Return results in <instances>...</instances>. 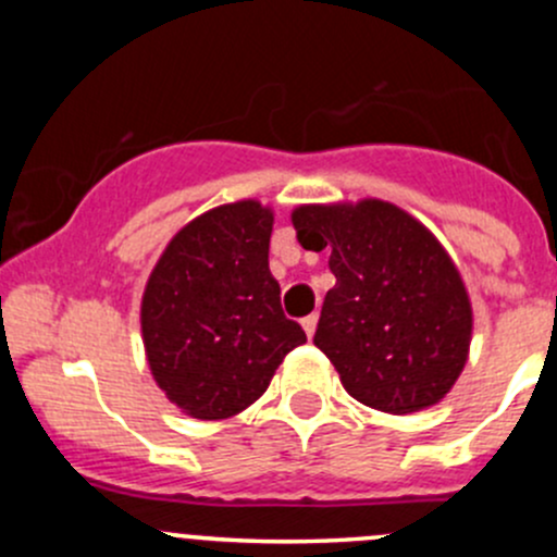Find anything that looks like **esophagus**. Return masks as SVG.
<instances>
[{"mask_svg": "<svg viewBox=\"0 0 557 557\" xmlns=\"http://www.w3.org/2000/svg\"><path fill=\"white\" fill-rule=\"evenodd\" d=\"M301 329H305V331H307V336H310V339H312L314 329H318V312L307 314V318H305V320H301Z\"/></svg>", "mask_w": 557, "mask_h": 557, "instance_id": "1", "label": "esophagus"}]
</instances>
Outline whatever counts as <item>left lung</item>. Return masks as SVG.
<instances>
[{
    "label": "left lung",
    "mask_w": 557,
    "mask_h": 557,
    "mask_svg": "<svg viewBox=\"0 0 557 557\" xmlns=\"http://www.w3.org/2000/svg\"><path fill=\"white\" fill-rule=\"evenodd\" d=\"M301 247H329L336 285L314 345L356 401L409 414L442 401L463 372L471 301L440 239L391 201L301 205Z\"/></svg>",
    "instance_id": "8db88e82"
}]
</instances>
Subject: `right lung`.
Here are the masks:
<instances>
[{
	"instance_id": "add662e5",
	"label": "right lung",
	"mask_w": 557,
	"mask_h": 557,
	"mask_svg": "<svg viewBox=\"0 0 557 557\" xmlns=\"http://www.w3.org/2000/svg\"><path fill=\"white\" fill-rule=\"evenodd\" d=\"M274 215L261 201L221 205L180 228L143 294L150 372L174 407L223 420L263 396L307 334L269 272Z\"/></svg>"
}]
</instances>
